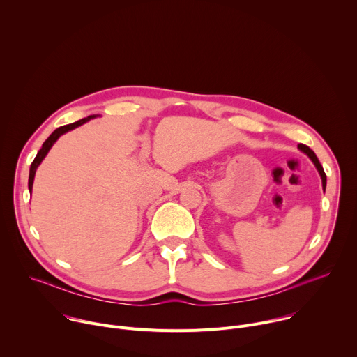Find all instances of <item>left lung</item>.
Instances as JSON below:
<instances>
[{"label": "left lung", "mask_w": 357, "mask_h": 357, "mask_svg": "<svg viewBox=\"0 0 357 357\" xmlns=\"http://www.w3.org/2000/svg\"><path fill=\"white\" fill-rule=\"evenodd\" d=\"M298 148H299L302 152H305V154H307V155L312 160V162L315 164V167H317V169L319 171V175H321V178H322V186H324V190H325V188H326V175H325V171H324L321 162L318 161V158H317V155H315V152H314L308 145H303V144H298Z\"/></svg>", "instance_id": "8db88e82"}]
</instances>
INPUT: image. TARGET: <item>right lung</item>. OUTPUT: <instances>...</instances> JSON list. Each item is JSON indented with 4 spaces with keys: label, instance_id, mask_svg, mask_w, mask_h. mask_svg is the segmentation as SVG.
Wrapping results in <instances>:
<instances>
[{
    "label": "right lung",
    "instance_id": "right-lung-1",
    "mask_svg": "<svg viewBox=\"0 0 357 357\" xmlns=\"http://www.w3.org/2000/svg\"><path fill=\"white\" fill-rule=\"evenodd\" d=\"M91 117H96V116H89V117L82 119V120H79V121H76V123H72V124H68V126H62V127L56 128L52 134H50V135L47 137V139L43 142L42 148L39 149V152L36 154L35 160H33V161H32V164H31V169H29V181H28V188H29V190H31V192H32V185H33V178H35L36 168L39 167V164L42 162V160L45 158V155L47 154V151L50 149V146H52V145L55 144V141H56L62 134H65V132H68V131H70V130H73V128H76V127H79V126L84 124V123H86V121H89Z\"/></svg>",
    "mask_w": 357,
    "mask_h": 357
}]
</instances>
